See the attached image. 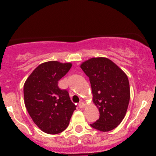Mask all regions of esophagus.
<instances>
[{
    "instance_id": "1",
    "label": "esophagus",
    "mask_w": 156,
    "mask_h": 156,
    "mask_svg": "<svg viewBox=\"0 0 156 156\" xmlns=\"http://www.w3.org/2000/svg\"><path fill=\"white\" fill-rule=\"evenodd\" d=\"M78 106H79L80 108H84V106H85V104L83 102H81V103H78Z\"/></svg>"
}]
</instances>
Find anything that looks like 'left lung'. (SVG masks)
Instances as JSON below:
<instances>
[{"instance_id": "8db88e82", "label": "left lung", "mask_w": 156, "mask_h": 156, "mask_svg": "<svg viewBox=\"0 0 156 156\" xmlns=\"http://www.w3.org/2000/svg\"><path fill=\"white\" fill-rule=\"evenodd\" d=\"M81 68L89 78L93 102L100 112V119L90 126L100 131L115 128L126 115L130 93L126 74L106 57L84 61Z\"/></svg>"}]
</instances>
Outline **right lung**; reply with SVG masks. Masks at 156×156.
Here are the masks:
<instances>
[{"label": "right lung", "instance_id": "obj_1", "mask_svg": "<svg viewBox=\"0 0 156 156\" xmlns=\"http://www.w3.org/2000/svg\"><path fill=\"white\" fill-rule=\"evenodd\" d=\"M72 64L49 61L39 65L26 79L23 87L26 109L42 131L56 134L69 126L76 106L68 91L58 87Z\"/></svg>", "mask_w": 156, "mask_h": 156}]
</instances>
